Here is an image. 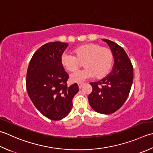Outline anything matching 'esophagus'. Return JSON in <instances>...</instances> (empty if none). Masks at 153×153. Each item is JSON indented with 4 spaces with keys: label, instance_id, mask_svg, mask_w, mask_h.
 <instances>
[{
    "label": "esophagus",
    "instance_id": "1",
    "mask_svg": "<svg viewBox=\"0 0 153 153\" xmlns=\"http://www.w3.org/2000/svg\"><path fill=\"white\" fill-rule=\"evenodd\" d=\"M77 85H78V87H79V89H81V88H82V86H83V85H84V84H83V83H78V84H77Z\"/></svg>",
    "mask_w": 153,
    "mask_h": 153
}]
</instances>
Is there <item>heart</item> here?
Instances as JSON below:
<instances>
[{
  "label": "heart",
  "instance_id": "heart-1",
  "mask_svg": "<svg viewBox=\"0 0 153 153\" xmlns=\"http://www.w3.org/2000/svg\"><path fill=\"white\" fill-rule=\"evenodd\" d=\"M74 55L64 53L61 56L60 62L65 70L75 72L82 66L85 68L71 74V82H83L94 76L101 79L107 76L111 68L113 62V53L109 48L101 46L97 43H88L76 48Z\"/></svg>",
  "mask_w": 153,
  "mask_h": 153
}]
</instances>
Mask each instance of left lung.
Wrapping results in <instances>:
<instances>
[{"label":"left lung","mask_w":153,"mask_h":153,"mask_svg":"<svg viewBox=\"0 0 153 153\" xmlns=\"http://www.w3.org/2000/svg\"><path fill=\"white\" fill-rule=\"evenodd\" d=\"M113 51L114 67L112 72L96 82H91L92 92L88 96L92 109L102 114H111L124 104L129 94L133 81V67L124 49L107 39Z\"/></svg>","instance_id":"obj_1"}]
</instances>
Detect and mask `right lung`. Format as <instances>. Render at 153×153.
<instances>
[{
  "label": "right lung",
  "instance_id": "add662e5",
  "mask_svg": "<svg viewBox=\"0 0 153 153\" xmlns=\"http://www.w3.org/2000/svg\"><path fill=\"white\" fill-rule=\"evenodd\" d=\"M68 46L49 42L38 48L30 61L26 85L28 96L42 114L50 120L66 117L72 108V99L79 91L77 83L68 86V74L60 62Z\"/></svg>",
  "mask_w": 153,
  "mask_h": 153
}]
</instances>
